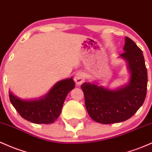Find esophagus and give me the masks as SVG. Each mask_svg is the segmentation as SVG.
Wrapping results in <instances>:
<instances>
[{
	"label": "esophagus",
	"instance_id": "obj_1",
	"mask_svg": "<svg viewBox=\"0 0 152 152\" xmlns=\"http://www.w3.org/2000/svg\"><path fill=\"white\" fill-rule=\"evenodd\" d=\"M75 81L77 85H80L82 83H84L85 80V77H84V74L83 72H79L76 73V75H75Z\"/></svg>",
	"mask_w": 152,
	"mask_h": 152
}]
</instances>
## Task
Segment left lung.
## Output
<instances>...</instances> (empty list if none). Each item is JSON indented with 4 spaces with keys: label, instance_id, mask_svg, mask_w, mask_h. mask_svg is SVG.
Returning a JSON list of instances; mask_svg holds the SVG:
<instances>
[{
    "label": "left lung",
    "instance_id": "8db88e82",
    "mask_svg": "<svg viewBox=\"0 0 152 152\" xmlns=\"http://www.w3.org/2000/svg\"><path fill=\"white\" fill-rule=\"evenodd\" d=\"M121 57L128 62L131 72L129 85L110 90L90 83L81 85L88 113L93 120L103 124L126 121L144 103L147 90V70L142 51L135 42L126 37Z\"/></svg>",
    "mask_w": 152,
    "mask_h": 152
}]
</instances>
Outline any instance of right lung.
<instances>
[{
    "instance_id": "obj_1",
    "label": "right lung",
    "mask_w": 152,
    "mask_h": 152,
    "mask_svg": "<svg viewBox=\"0 0 152 152\" xmlns=\"http://www.w3.org/2000/svg\"><path fill=\"white\" fill-rule=\"evenodd\" d=\"M75 86L72 78L57 83L44 98L23 100L9 92L10 101L22 118L34 124H49L59 116L67 95Z\"/></svg>"
}]
</instances>
